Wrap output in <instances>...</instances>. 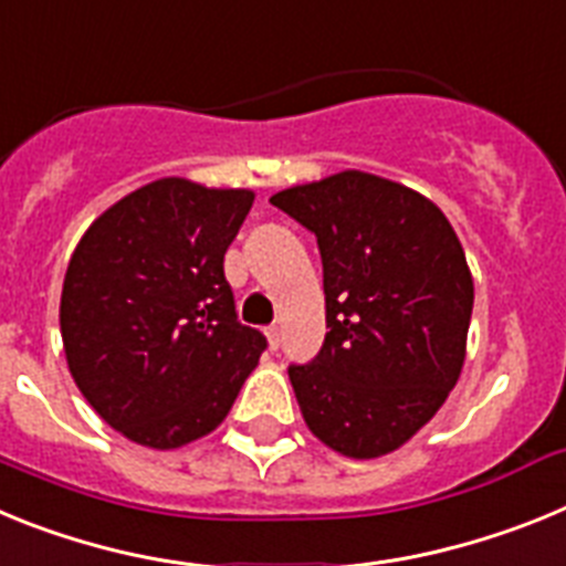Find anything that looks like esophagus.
<instances>
[{
    "instance_id": "1",
    "label": "esophagus",
    "mask_w": 566,
    "mask_h": 566,
    "mask_svg": "<svg viewBox=\"0 0 566 566\" xmlns=\"http://www.w3.org/2000/svg\"><path fill=\"white\" fill-rule=\"evenodd\" d=\"M266 339H269V348H272V352H277L280 343H283V332H280V326H269Z\"/></svg>"
}]
</instances>
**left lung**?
<instances>
[{
  "mask_svg": "<svg viewBox=\"0 0 566 566\" xmlns=\"http://www.w3.org/2000/svg\"><path fill=\"white\" fill-rule=\"evenodd\" d=\"M314 232L323 258L326 343L292 365L308 431L348 459L402 448L457 385L473 277L442 209L359 169L272 195Z\"/></svg>",
  "mask_w": 566,
  "mask_h": 566,
  "instance_id": "1",
  "label": "left lung"
}]
</instances>
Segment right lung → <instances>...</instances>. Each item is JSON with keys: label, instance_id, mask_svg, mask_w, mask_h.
Here are the masks:
<instances>
[{"label": "right lung", "instance_id": "add662e5", "mask_svg": "<svg viewBox=\"0 0 566 566\" xmlns=\"http://www.w3.org/2000/svg\"><path fill=\"white\" fill-rule=\"evenodd\" d=\"M252 201V189L161 178L78 240L59 306L67 368L129 442L172 451L212 433L266 348L223 277Z\"/></svg>", "mask_w": 566, "mask_h": 566}]
</instances>
